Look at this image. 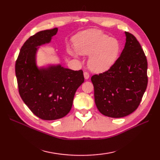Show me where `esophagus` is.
Wrapping results in <instances>:
<instances>
[{"mask_svg":"<svg viewBox=\"0 0 160 160\" xmlns=\"http://www.w3.org/2000/svg\"><path fill=\"white\" fill-rule=\"evenodd\" d=\"M84 79H85V80L89 79V77H90L89 73L87 72V71H85V72H84Z\"/></svg>","mask_w":160,"mask_h":160,"instance_id":"1","label":"esophagus"}]
</instances>
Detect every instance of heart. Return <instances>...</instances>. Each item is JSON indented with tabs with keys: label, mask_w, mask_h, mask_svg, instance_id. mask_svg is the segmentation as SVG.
<instances>
[{
	"label": "heart",
	"mask_w": 160,
	"mask_h": 160,
	"mask_svg": "<svg viewBox=\"0 0 160 160\" xmlns=\"http://www.w3.org/2000/svg\"><path fill=\"white\" fill-rule=\"evenodd\" d=\"M75 49H68L71 56H89L88 67L93 72L107 71L117 60L120 51L118 40L96 29L80 32L73 39Z\"/></svg>",
	"instance_id": "obj_1"
}]
</instances>
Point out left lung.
I'll list each match as a JSON object with an SVG mask.
<instances>
[{"instance_id":"obj_1","label":"left lung","mask_w":160,"mask_h":160,"mask_svg":"<svg viewBox=\"0 0 160 160\" xmlns=\"http://www.w3.org/2000/svg\"><path fill=\"white\" fill-rule=\"evenodd\" d=\"M120 56L108 71L91 77L98 109L110 118L132 113L140 105L147 87V60L138 40L125 32Z\"/></svg>"}]
</instances>
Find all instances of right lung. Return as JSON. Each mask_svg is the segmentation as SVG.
<instances>
[{
    "label": "right lung",
    "instance_id": "right-lung-1",
    "mask_svg": "<svg viewBox=\"0 0 160 160\" xmlns=\"http://www.w3.org/2000/svg\"><path fill=\"white\" fill-rule=\"evenodd\" d=\"M57 32L58 28L44 30L29 38L15 66L20 97L33 114L45 120H58L69 113L76 90L84 81L82 70L73 71L60 64L37 66L39 47L49 43Z\"/></svg>",
    "mask_w": 160,
    "mask_h": 160
}]
</instances>
